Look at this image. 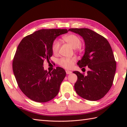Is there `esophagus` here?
<instances>
[{"label":"esophagus","instance_id":"esophagus-1","mask_svg":"<svg viewBox=\"0 0 127 127\" xmlns=\"http://www.w3.org/2000/svg\"><path fill=\"white\" fill-rule=\"evenodd\" d=\"M65 71H66V74H70L72 72L71 71H70V70H66Z\"/></svg>","mask_w":127,"mask_h":127}]
</instances>
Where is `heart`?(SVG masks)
Returning <instances> with one entry per match:
<instances>
[{"label": "heart", "mask_w": 127, "mask_h": 127, "mask_svg": "<svg viewBox=\"0 0 127 127\" xmlns=\"http://www.w3.org/2000/svg\"><path fill=\"white\" fill-rule=\"evenodd\" d=\"M63 40L74 49L79 48L80 45H81V40L80 38L75 34H70L64 36ZM59 47H60V42L58 40H55L53 42L52 46L53 52L55 53H57L59 49ZM75 61L76 59L74 58H63L59 61V64L63 68L70 69L73 66Z\"/></svg>", "instance_id": "obj_1"}]
</instances>
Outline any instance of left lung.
<instances>
[{
	"label": "left lung",
	"instance_id": "obj_1",
	"mask_svg": "<svg viewBox=\"0 0 127 127\" xmlns=\"http://www.w3.org/2000/svg\"><path fill=\"white\" fill-rule=\"evenodd\" d=\"M84 40L85 54L78 61L80 68L88 66L87 75L75 71L77 76L74 88L77 94L88 100L101 99L111 88L116 70V62L108 41L104 37L88 28H71Z\"/></svg>",
	"mask_w": 127,
	"mask_h": 127
}]
</instances>
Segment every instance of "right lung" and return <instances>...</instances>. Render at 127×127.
I'll list each match as a JSON object with an SVG mask.
<instances>
[{
	"label": "right lung",
	"mask_w": 127,
	"mask_h": 127,
	"mask_svg": "<svg viewBox=\"0 0 127 127\" xmlns=\"http://www.w3.org/2000/svg\"><path fill=\"white\" fill-rule=\"evenodd\" d=\"M66 33V29H41L24 37L18 45L12 62L13 72L18 87L32 100L47 102L58 94L65 71L57 67L47 72L43 65L53 55L56 37Z\"/></svg>",
	"instance_id": "1"
}]
</instances>
